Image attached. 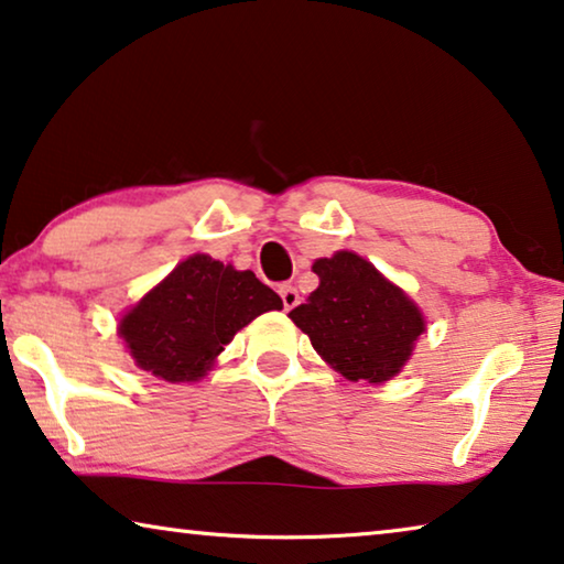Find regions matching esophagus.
Listing matches in <instances>:
<instances>
[{
    "instance_id": "esophagus-1",
    "label": "esophagus",
    "mask_w": 564,
    "mask_h": 564,
    "mask_svg": "<svg viewBox=\"0 0 564 564\" xmlns=\"http://www.w3.org/2000/svg\"><path fill=\"white\" fill-rule=\"evenodd\" d=\"M279 293H281V301H283V308H285V311L296 308V306L301 304V296H299V291L293 289L291 283H281V285H279Z\"/></svg>"
}]
</instances>
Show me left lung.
Masks as SVG:
<instances>
[{"instance_id": "left-lung-1", "label": "left lung", "mask_w": 564, "mask_h": 564, "mask_svg": "<svg viewBox=\"0 0 564 564\" xmlns=\"http://www.w3.org/2000/svg\"><path fill=\"white\" fill-rule=\"evenodd\" d=\"M314 273L318 289L289 316L318 355L351 382L398 375L425 329L413 301L349 250L316 260Z\"/></svg>"}]
</instances>
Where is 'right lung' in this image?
I'll return each mask as SVG.
<instances>
[{
  "instance_id": "right-lung-1",
  "label": "right lung",
  "mask_w": 564,
  "mask_h": 564,
  "mask_svg": "<svg viewBox=\"0 0 564 564\" xmlns=\"http://www.w3.org/2000/svg\"><path fill=\"white\" fill-rule=\"evenodd\" d=\"M283 308L253 271H235L209 256H192L121 318L131 357L166 382H195L242 326Z\"/></svg>"
}]
</instances>
